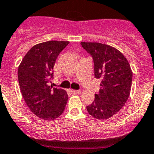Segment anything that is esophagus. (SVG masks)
Instances as JSON below:
<instances>
[{"label": "esophagus", "instance_id": "obj_1", "mask_svg": "<svg viewBox=\"0 0 154 154\" xmlns=\"http://www.w3.org/2000/svg\"><path fill=\"white\" fill-rule=\"evenodd\" d=\"M71 92L72 93V94H80L81 93V91H79V90H70Z\"/></svg>", "mask_w": 154, "mask_h": 154}]
</instances>
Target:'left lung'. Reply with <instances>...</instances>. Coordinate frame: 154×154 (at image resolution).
Segmentation results:
<instances>
[{"label":"left lung","mask_w":154,"mask_h":154,"mask_svg":"<svg viewBox=\"0 0 154 154\" xmlns=\"http://www.w3.org/2000/svg\"><path fill=\"white\" fill-rule=\"evenodd\" d=\"M84 49L94 63V76L101 80L100 90L87 106L88 113L99 120H106L119 112L130 94L132 72L124 54L110 45L82 42Z\"/></svg>","instance_id":"8db88e82"}]
</instances>
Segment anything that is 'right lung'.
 I'll use <instances>...</instances> for the list:
<instances>
[{
  "label": "right lung",
  "mask_w": 154,
  "mask_h": 154,
  "mask_svg": "<svg viewBox=\"0 0 154 154\" xmlns=\"http://www.w3.org/2000/svg\"><path fill=\"white\" fill-rule=\"evenodd\" d=\"M68 41H48L32 47L22 59L18 79L22 97L30 110L44 120H54L64 111L67 103L66 91L52 88L56 59Z\"/></svg>",
  "instance_id": "right-lung-1"
}]
</instances>
